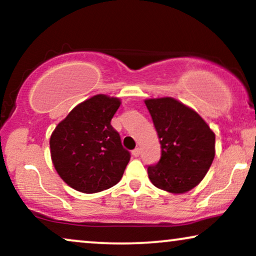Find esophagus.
<instances>
[{"mask_svg": "<svg viewBox=\"0 0 256 256\" xmlns=\"http://www.w3.org/2000/svg\"><path fill=\"white\" fill-rule=\"evenodd\" d=\"M140 148H136V149H134V150H132V155H134V158H137V156H140Z\"/></svg>", "mask_w": 256, "mask_h": 256, "instance_id": "obj_1", "label": "esophagus"}]
</instances>
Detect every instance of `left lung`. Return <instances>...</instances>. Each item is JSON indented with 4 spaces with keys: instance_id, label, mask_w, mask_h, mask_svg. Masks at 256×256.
<instances>
[{
    "instance_id": "1",
    "label": "left lung",
    "mask_w": 256,
    "mask_h": 256,
    "mask_svg": "<svg viewBox=\"0 0 256 256\" xmlns=\"http://www.w3.org/2000/svg\"><path fill=\"white\" fill-rule=\"evenodd\" d=\"M144 104L161 144L158 162L148 166L149 179L165 192H189L212 165L216 134L195 110L177 100L149 98Z\"/></svg>"
}]
</instances>
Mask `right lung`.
<instances>
[{"instance_id":"right-lung-1","label":"right lung","mask_w":256,"mask_h":256,"mask_svg":"<svg viewBox=\"0 0 256 256\" xmlns=\"http://www.w3.org/2000/svg\"><path fill=\"white\" fill-rule=\"evenodd\" d=\"M119 98L95 95L76 106L50 136V155L61 179L85 194L110 189L122 179L130 152L110 125Z\"/></svg>"}]
</instances>
